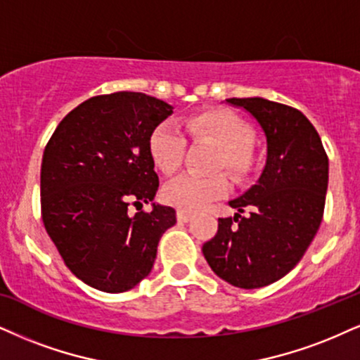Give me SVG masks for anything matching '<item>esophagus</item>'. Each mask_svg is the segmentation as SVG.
I'll use <instances>...</instances> for the list:
<instances>
[{"mask_svg": "<svg viewBox=\"0 0 360 360\" xmlns=\"http://www.w3.org/2000/svg\"><path fill=\"white\" fill-rule=\"evenodd\" d=\"M176 219H179V221H184V224H187V221H190V220L193 219V215L188 214V212L179 210V212H176Z\"/></svg>", "mask_w": 360, "mask_h": 360, "instance_id": "34e87169", "label": "esophagus"}]
</instances>
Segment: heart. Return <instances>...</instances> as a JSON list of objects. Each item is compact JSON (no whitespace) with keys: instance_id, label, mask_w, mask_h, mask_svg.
<instances>
[{"instance_id":"1","label":"heart","mask_w":360,"mask_h":360,"mask_svg":"<svg viewBox=\"0 0 360 360\" xmlns=\"http://www.w3.org/2000/svg\"><path fill=\"white\" fill-rule=\"evenodd\" d=\"M193 139L212 141L221 155L215 170H227L235 180H245L254 168V130L229 110H208L193 115L185 122ZM187 152V140L173 123L162 122L150 131L148 153L153 165L165 175L179 170ZM229 180L225 175L197 176L180 175L163 187L162 198L179 210L198 212L208 203L227 195Z\"/></svg>"}]
</instances>
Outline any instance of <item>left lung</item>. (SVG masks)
<instances>
[{
  "label": "left lung",
  "instance_id": "obj_1",
  "mask_svg": "<svg viewBox=\"0 0 360 360\" xmlns=\"http://www.w3.org/2000/svg\"><path fill=\"white\" fill-rule=\"evenodd\" d=\"M257 120L267 139V162L252 188L229 205L233 217L202 252L210 269L240 288L277 282L299 264L321 227L329 158L302 112L265 98H229ZM248 211L247 217H242Z\"/></svg>",
  "mask_w": 360,
  "mask_h": 360
}]
</instances>
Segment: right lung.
<instances>
[{"instance_id": "add662e5", "label": "right lung", "mask_w": 360, "mask_h": 360, "mask_svg": "<svg viewBox=\"0 0 360 360\" xmlns=\"http://www.w3.org/2000/svg\"><path fill=\"white\" fill-rule=\"evenodd\" d=\"M173 106L145 93L117 91L83 101L61 120L41 162V217L61 259L79 281L108 294L152 272L175 210L128 214L153 202L158 175L148 136Z\"/></svg>"}]
</instances>
